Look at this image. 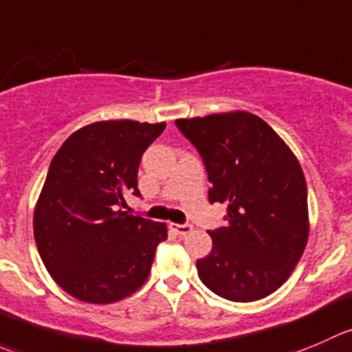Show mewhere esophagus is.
<instances>
[{"label":"esophagus","mask_w":352,"mask_h":352,"mask_svg":"<svg viewBox=\"0 0 352 352\" xmlns=\"http://www.w3.org/2000/svg\"><path fill=\"white\" fill-rule=\"evenodd\" d=\"M172 228L179 235H187L192 232V225L190 223H172Z\"/></svg>","instance_id":"34e87169"}]
</instances>
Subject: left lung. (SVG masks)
Listing matches in <instances>:
<instances>
[{
	"label": "left lung",
	"instance_id": "obj_1",
	"mask_svg": "<svg viewBox=\"0 0 352 352\" xmlns=\"http://www.w3.org/2000/svg\"><path fill=\"white\" fill-rule=\"evenodd\" d=\"M206 168L210 203H227V225L208 230L213 249L196 267L220 298H267L289 278L309 234L308 189L294 153L248 111L180 118Z\"/></svg>",
	"mask_w": 352,
	"mask_h": 352
}]
</instances>
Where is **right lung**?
Returning <instances> with one entry per match:
<instances>
[{
	"label": "right lung",
	"instance_id": "right-lung-1",
	"mask_svg": "<svg viewBox=\"0 0 352 352\" xmlns=\"http://www.w3.org/2000/svg\"><path fill=\"white\" fill-rule=\"evenodd\" d=\"M165 124L108 120L61 144L34 211V237L53 280L75 299L110 305L134 294L151 272L166 225L122 211L141 196L142 153Z\"/></svg>",
	"mask_w": 352,
	"mask_h": 352
}]
</instances>
